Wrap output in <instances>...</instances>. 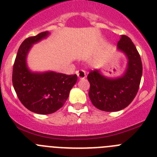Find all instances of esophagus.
<instances>
[{
    "mask_svg": "<svg viewBox=\"0 0 157 157\" xmlns=\"http://www.w3.org/2000/svg\"><path fill=\"white\" fill-rule=\"evenodd\" d=\"M76 75H77L78 79H84L86 78V72L83 70L77 71H76Z\"/></svg>",
    "mask_w": 157,
    "mask_h": 157,
    "instance_id": "esophagus-1",
    "label": "esophagus"
}]
</instances>
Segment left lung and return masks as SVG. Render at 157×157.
Here are the masks:
<instances>
[{
  "label": "left lung",
  "mask_w": 157,
  "mask_h": 157,
  "mask_svg": "<svg viewBox=\"0 0 157 157\" xmlns=\"http://www.w3.org/2000/svg\"><path fill=\"white\" fill-rule=\"evenodd\" d=\"M117 51L124 54L127 59L121 75L108 77L101 69H95L87 76L90 83V99L96 108L105 112H118L128 106L138 93L142 75L141 57L130 37H120Z\"/></svg>",
  "instance_id": "8db88e82"
}]
</instances>
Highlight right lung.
<instances>
[{"instance_id": "add662e5", "label": "right lung", "mask_w": 157, "mask_h": 157, "mask_svg": "<svg viewBox=\"0 0 157 157\" xmlns=\"http://www.w3.org/2000/svg\"><path fill=\"white\" fill-rule=\"evenodd\" d=\"M50 35L41 32L25 39L19 48L12 71V84L21 103L28 110L41 115L51 114L64 105L77 75L52 71H33L27 65V56L33 45Z\"/></svg>"}]
</instances>
